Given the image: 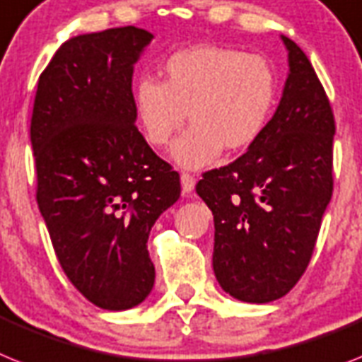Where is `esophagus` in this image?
<instances>
[{"label":"esophagus","instance_id":"34e87169","mask_svg":"<svg viewBox=\"0 0 362 362\" xmlns=\"http://www.w3.org/2000/svg\"><path fill=\"white\" fill-rule=\"evenodd\" d=\"M194 187H196V179H194L190 174H181V188H183L185 196L192 194Z\"/></svg>","mask_w":362,"mask_h":362}]
</instances>
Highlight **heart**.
Wrapping results in <instances>:
<instances>
[{"label": "heart", "mask_w": 362, "mask_h": 362, "mask_svg": "<svg viewBox=\"0 0 362 362\" xmlns=\"http://www.w3.org/2000/svg\"><path fill=\"white\" fill-rule=\"evenodd\" d=\"M277 76L261 55L222 46L175 52L163 66V83L134 85L133 107L148 144L164 148L187 122L192 127L172 148L183 168L199 170L229 151L255 144L277 103Z\"/></svg>", "instance_id": "heart-1"}]
</instances>
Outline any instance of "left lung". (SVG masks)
Masks as SVG:
<instances>
[{"label": "left lung", "mask_w": 362, "mask_h": 362, "mask_svg": "<svg viewBox=\"0 0 362 362\" xmlns=\"http://www.w3.org/2000/svg\"><path fill=\"white\" fill-rule=\"evenodd\" d=\"M288 76L267 129L242 157L205 172L214 276L247 303L279 300L303 276L333 194L335 118L315 68L288 37Z\"/></svg>", "instance_id": "1"}]
</instances>
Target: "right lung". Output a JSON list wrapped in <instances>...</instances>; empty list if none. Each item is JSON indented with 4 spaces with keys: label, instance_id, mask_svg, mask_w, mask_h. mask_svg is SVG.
I'll return each mask as SVG.
<instances>
[{
    "label": "right lung",
    "instance_id": "add662e5",
    "mask_svg": "<svg viewBox=\"0 0 362 362\" xmlns=\"http://www.w3.org/2000/svg\"><path fill=\"white\" fill-rule=\"evenodd\" d=\"M151 40L133 25L70 38L33 107L37 202L53 250L71 285L107 310L148 298L149 231L181 196L179 174L134 125L133 70Z\"/></svg>",
    "mask_w": 362,
    "mask_h": 362
}]
</instances>
